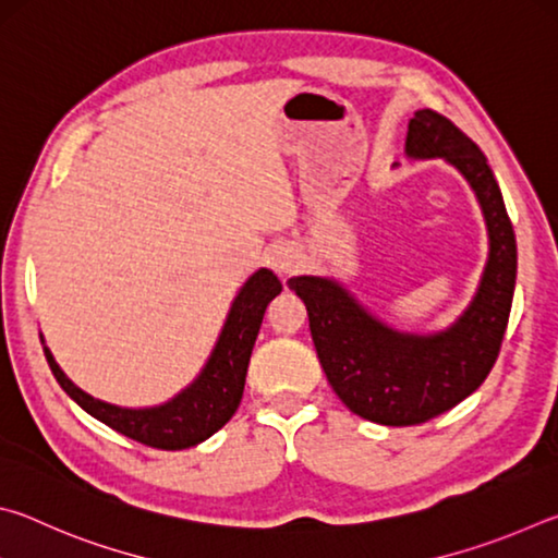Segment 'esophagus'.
Wrapping results in <instances>:
<instances>
[{"instance_id":"1","label":"esophagus","mask_w":558,"mask_h":558,"mask_svg":"<svg viewBox=\"0 0 558 558\" xmlns=\"http://www.w3.org/2000/svg\"><path fill=\"white\" fill-rule=\"evenodd\" d=\"M270 266H272V270L280 272V276H290V272L298 268V256L290 248H278V251H272Z\"/></svg>"}]
</instances>
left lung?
I'll return each mask as SVG.
<instances>
[{"label":"left lung","instance_id":"8db88e82","mask_svg":"<svg viewBox=\"0 0 558 558\" xmlns=\"http://www.w3.org/2000/svg\"><path fill=\"white\" fill-rule=\"evenodd\" d=\"M405 155L442 157L483 206L489 258L475 298L442 332H399L359 305L339 282L290 278L307 307L319 364L349 411L381 426H415L450 411L487 379L502 347L517 280V241L502 192L480 147L436 110L409 122Z\"/></svg>","mask_w":558,"mask_h":558}]
</instances>
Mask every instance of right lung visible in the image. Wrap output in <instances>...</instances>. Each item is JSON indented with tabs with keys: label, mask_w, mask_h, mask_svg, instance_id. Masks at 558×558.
Segmentation results:
<instances>
[{
	"label": "right lung",
	"mask_w": 558,
	"mask_h": 558,
	"mask_svg": "<svg viewBox=\"0 0 558 558\" xmlns=\"http://www.w3.org/2000/svg\"><path fill=\"white\" fill-rule=\"evenodd\" d=\"M280 290L282 282L272 270L260 268L253 272L235 295L219 342H216L202 374L172 401L155 405V409H120V405L93 399L61 372L53 354L44 347L46 362L61 389L83 411H88L93 418L106 423L112 430L159 450L192 448L226 426L239 409L263 315H266L268 302L280 295Z\"/></svg>",
	"instance_id": "add662e5"
}]
</instances>
